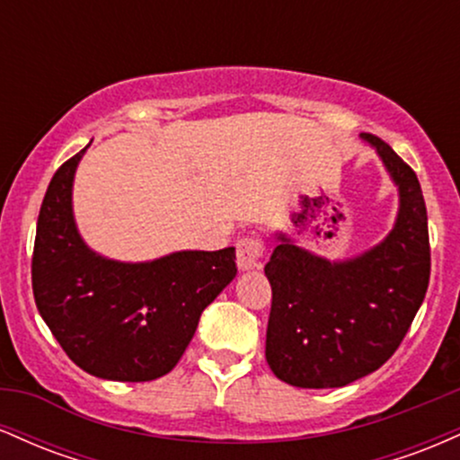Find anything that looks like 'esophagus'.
<instances>
[{
	"instance_id": "1",
	"label": "esophagus",
	"mask_w": 460,
	"mask_h": 460,
	"mask_svg": "<svg viewBox=\"0 0 460 460\" xmlns=\"http://www.w3.org/2000/svg\"><path fill=\"white\" fill-rule=\"evenodd\" d=\"M263 252H266V244L260 235L251 234L237 240L235 244V257H237V268L240 270H252V268H260Z\"/></svg>"
}]
</instances>
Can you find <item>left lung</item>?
<instances>
[{
    "label": "left lung",
    "mask_w": 460,
    "mask_h": 460,
    "mask_svg": "<svg viewBox=\"0 0 460 460\" xmlns=\"http://www.w3.org/2000/svg\"><path fill=\"white\" fill-rule=\"evenodd\" d=\"M361 136L398 183L392 234L340 263L281 235L263 268L272 288L266 361L274 376L294 387H344L381 367L402 344L429 289V216L415 171L378 136Z\"/></svg>",
    "instance_id": "left-lung-1"
}]
</instances>
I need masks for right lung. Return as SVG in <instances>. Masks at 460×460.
<instances>
[{
  "label": "right lung",
  "instance_id": "right-lung-1",
  "mask_svg": "<svg viewBox=\"0 0 460 460\" xmlns=\"http://www.w3.org/2000/svg\"><path fill=\"white\" fill-rule=\"evenodd\" d=\"M82 149L56 171L31 255L36 307L75 366L108 381H155L177 366L199 318L234 281L235 248L146 263L103 260L82 242L71 188Z\"/></svg>",
  "mask_w": 460,
  "mask_h": 460
}]
</instances>
